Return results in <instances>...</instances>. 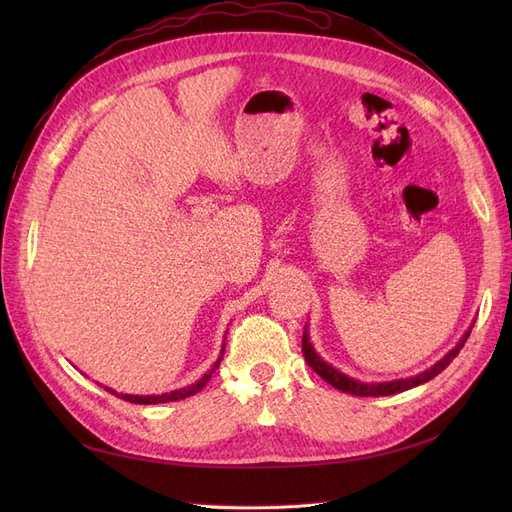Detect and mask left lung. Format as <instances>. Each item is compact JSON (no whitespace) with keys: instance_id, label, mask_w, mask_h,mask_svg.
<instances>
[{"instance_id":"left-lung-1","label":"left lung","mask_w":512,"mask_h":512,"mask_svg":"<svg viewBox=\"0 0 512 512\" xmlns=\"http://www.w3.org/2000/svg\"><path fill=\"white\" fill-rule=\"evenodd\" d=\"M472 331V329H470ZM470 331L463 335L459 339V344L448 352L444 359H440L436 365L425 369L423 374H416L412 378H406V380H391V382H361V380H354V378H348L346 374H342V371L335 369L333 365H329L327 361H322L320 356L316 354L314 346L309 344V335H307V327H305V333H303V356L307 365L312 367L316 374L327 380L331 386H335L337 391H344V393H350V395H356V397H382V395H395V393H401V391H408V389H414V386L418 384H425L429 382L431 378H436L440 371H444L448 365H451V361L455 359V356L459 354V350L463 348V344L468 342L470 337Z\"/></svg>"}]
</instances>
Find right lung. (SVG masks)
Listing matches in <instances>:
<instances>
[{
	"mask_svg": "<svg viewBox=\"0 0 512 512\" xmlns=\"http://www.w3.org/2000/svg\"><path fill=\"white\" fill-rule=\"evenodd\" d=\"M222 354H224V348H222ZM220 361H222V356H220L218 361L213 363V367L207 371V374H205L203 378H200V380L194 382V384H190V386H185V389H179V391H170V393H162V395H123V393H115L113 389H106V391L117 395V397H121V399L130 401V404H143V406H149V404H166V401H179V399H185V397H190V395H196L198 391H203L205 384L211 380L213 371L220 367Z\"/></svg>",
	"mask_w": 512,
	"mask_h": 512,
	"instance_id": "add662e5",
	"label": "right lung"
}]
</instances>
